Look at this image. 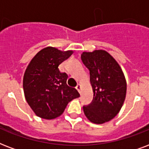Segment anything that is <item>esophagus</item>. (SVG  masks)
<instances>
[{
	"label": "esophagus",
	"mask_w": 149,
	"mask_h": 149,
	"mask_svg": "<svg viewBox=\"0 0 149 149\" xmlns=\"http://www.w3.org/2000/svg\"><path fill=\"white\" fill-rule=\"evenodd\" d=\"M76 89H77V91H78V92H79V93H81V91H80V89H81V85H80V84H77V86H76Z\"/></svg>",
	"instance_id": "esophagus-1"
}]
</instances>
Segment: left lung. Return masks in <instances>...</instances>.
<instances>
[{
    "instance_id": "left-lung-1",
    "label": "left lung",
    "mask_w": 149,
    "mask_h": 149,
    "mask_svg": "<svg viewBox=\"0 0 149 149\" xmlns=\"http://www.w3.org/2000/svg\"><path fill=\"white\" fill-rule=\"evenodd\" d=\"M82 62L90 71L93 98L84 106L85 115L91 122L103 124L113 119L125 101L127 84L120 65L104 50L83 52Z\"/></svg>"
}]
</instances>
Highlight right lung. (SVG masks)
<instances>
[{"instance_id":"right-lung-1","label":"right lung","mask_w":149,"mask_h":149,"mask_svg":"<svg viewBox=\"0 0 149 149\" xmlns=\"http://www.w3.org/2000/svg\"><path fill=\"white\" fill-rule=\"evenodd\" d=\"M72 53V51L45 48L28 65L23 79L24 96L38 117L44 119L57 118L63 113L69 102L79 97L78 91L66 84L68 75L58 70V65Z\"/></svg>"}]
</instances>
